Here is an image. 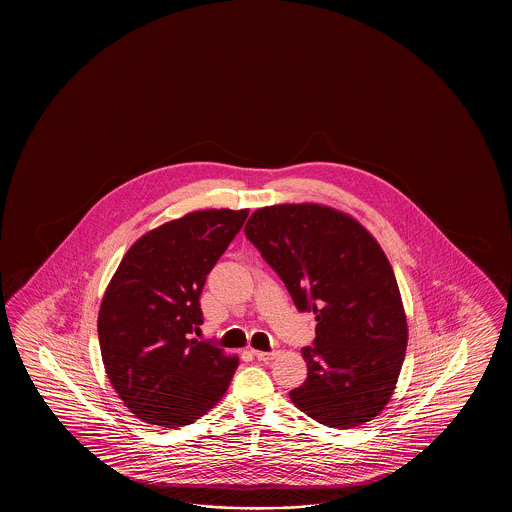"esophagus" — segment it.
<instances>
[{"mask_svg": "<svg viewBox=\"0 0 512 512\" xmlns=\"http://www.w3.org/2000/svg\"><path fill=\"white\" fill-rule=\"evenodd\" d=\"M252 353L260 362H271L272 359L278 357V351H252Z\"/></svg>", "mask_w": 512, "mask_h": 512, "instance_id": "obj_1", "label": "esophagus"}]
</instances>
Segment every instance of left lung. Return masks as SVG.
<instances>
[{
  "mask_svg": "<svg viewBox=\"0 0 512 512\" xmlns=\"http://www.w3.org/2000/svg\"><path fill=\"white\" fill-rule=\"evenodd\" d=\"M245 236L296 309L315 313V342L302 349L307 379L289 392L294 406L342 430L381 414L408 344L399 285L381 245L357 219L315 203L258 208Z\"/></svg>",
  "mask_w": 512,
  "mask_h": 512,
  "instance_id": "8db88e82",
  "label": "left lung"
}]
</instances>
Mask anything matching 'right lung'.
Returning a JSON list of instances; mask_svg holds the SVG:
<instances>
[{"label":"right lung","mask_w":512,"mask_h":512,"mask_svg":"<svg viewBox=\"0 0 512 512\" xmlns=\"http://www.w3.org/2000/svg\"><path fill=\"white\" fill-rule=\"evenodd\" d=\"M249 210H197L146 232L124 254L98 311L109 382L144 423L177 428L225 395L238 357L192 338L199 296Z\"/></svg>","instance_id":"right-lung-1"}]
</instances>
